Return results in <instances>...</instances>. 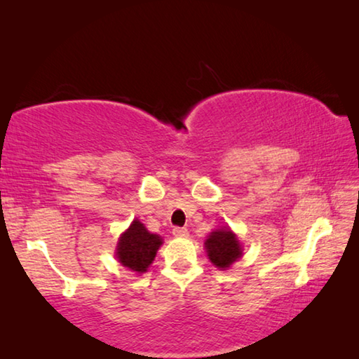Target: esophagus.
<instances>
[{
    "label": "esophagus",
    "instance_id": "1",
    "mask_svg": "<svg viewBox=\"0 0 359 359\" xmlns=\"http://www.w3.org/2000/svg\"><path fill=\"white\" fill-rule=\"evenodd\" d=\"M172 234L175 236V238H187V236H188V229H187V228L175 226V228L172 229Z\"/></svg>",
    "mask_w": 359,
    "mask_h": 359
}]
</instances>
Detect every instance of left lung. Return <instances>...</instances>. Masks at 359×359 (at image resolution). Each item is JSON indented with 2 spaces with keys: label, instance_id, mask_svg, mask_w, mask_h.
I'll return each mask as SVG.
<instances>
[{
  "label": "left lung",
  "instance_id": "8db88e82",
  "mask_svg": "<svg viewBox=\"0 0 359 359\" xmlns=\"http://www.w3.org/2000/svg\"><path fill=\"white\" fill-rule=\"evenodd\" d=\"M208 257L217 267L224 269L241 258L242 248L236 234L229 229H217L205 241Z\"/></svg>",
  "mask_w": 359,
  "mask_h": 359
}]
</instances>
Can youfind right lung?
<instances>
[{"instance_id":"obj_1","label":"right lung","mask_w":359,"mask_h":359,"mask_svg":"<svg viewBox=\"0 0 359 359\" xmlns=\"http://www.w3.org/2000/svg\"><path fill=\"white\" fill-rule=\"evenodd\" d=\"M160 245V236L149 233L141 222L135 220L128 231L121 234L117 245V258L128 269L145 272L154 261Z\"/></svg>"}]
</instances>
